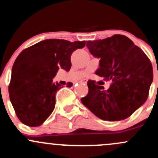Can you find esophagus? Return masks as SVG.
<instances>
[{
    "mask_svg": "<svg viewBox=\"0 0 158 158\" xmlns=\"http://www.w3.org/2000/svg\"><path fill=\"white\" fill-rule=\"evenodd\" d=\"M86 82H87V81H81V83H83V84H86Z\"/></svg>",
    "mask_w": 158,
    "mask_h": 158,
    "instance_id": "1",
    "label": "esophagus"
}]
</instances>
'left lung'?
<instances>
[{"mask_svg":"<svg viewBox=\"0 0 158 158\" xmlns=\"http://www.w3.org/2000/svg\"><path fill=\"white\" fill-rule=\"evenodd\" d=\"M86 47L100 58L96 74L111 81L109 89L88 81L89 92L81 102L100 119L118 121L129 118L145 102L153 81V69L145 53L124 35L87 41Z\"/></svg>","mask_w":158,"mask_h":158,"instance_id":"left-lung-1","label":"left lung"}]
</instances>
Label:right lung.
<instances>
[{"instance_id":"add662e5","label":"right lung","mask_w":158,"mask_h":158,"mask_svg":"<svg viewBox=\"0 0 158 158\" xmlns=\"http://www.w3.org/2000/svg\"><path fill=\"white\" fill-rule=\"evenodd\" d=\"M85 44V41L48 39L20 52L12 69L9 96L22 123L38 127L49 118L55 108L56 93L61 89L52 79L59 69L70 70L72 52ZM72 85L68 84L69 87Z\"/></svg>"}]
</instances>
